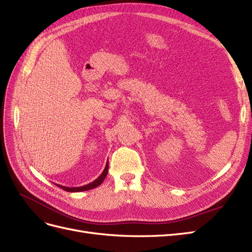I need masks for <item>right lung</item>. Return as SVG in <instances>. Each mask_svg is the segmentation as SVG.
<instances>
[{
  "instance_id": "right-lung-1",
  "label": "right lung",
  "mask_w": 252,
  "mask_h": 252,
  "mask_svg": "<svg viewBox=\"0 0 252 252\" xmlns=\"http://www.w3.org/2000/svg\"><path fill=\"white\" fill-rule=\"evenodd\" d=\"M108 170H109V162H107V164H105V167L103 169V172L101 173V175L98 178H97L96 180H94L93 182L89 183L87 185H84V186H77V188H68V186H63V185H60V184H56V185L60 186V188L63 189V190L70 191V192H77V191L89 190V189H92L97 188V186H99L103 182L104 178L107 177V175H108Z\"/></svg>"
}]
</instances>
